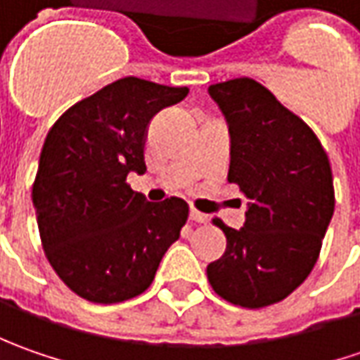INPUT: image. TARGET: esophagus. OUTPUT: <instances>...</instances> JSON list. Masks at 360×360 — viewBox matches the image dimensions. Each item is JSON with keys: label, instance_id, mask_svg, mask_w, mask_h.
Here are the masks:
<instances>
[{"label": "esophagus", "instance_id": "1", "mask_svg": "<svg viewBox=\"0 0 360 360\" xmlns=\"http://www.w3.org/2000/svg\"><path fill=\"white\" fill-rule=\"evenodd\" d=\"M190 220H192V222H206V220H208V216L198 212L196 208H190Z\"/></svg>", "mask_w": 360, "mask_h": 360}]
</instances>
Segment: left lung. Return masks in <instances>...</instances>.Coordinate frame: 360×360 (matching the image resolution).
I'll return each instance as SVG.
<instances>
[{
    "label": "left lung",
    "mask_w": 360,
    "mask_h": 360,
    "mask_svg": "<svg viewBox=\"0 0 360 360\" xmlns=\"http://www.w3.org/2000/svg\"><path fill=\"white\" fill-rule=\"evenodd\" d=\"M229 122V182L248 198L242 229L214 218L226 250L206 274L244 309L281 302L304 283L335 212L333 172L316 134L250 77L208 88Z\"/></svg>",
    "instance_id": "8db88e82"
}]
</instances>
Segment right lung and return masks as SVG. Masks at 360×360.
<instances>
[{
    "instance_id": "obj_1",
    "label": "right lung",
    "mask_w": 360,
    "mask_h": 360,
    "mask_svg": "<svg viewBox=\"0 0 360 360\" xmlns=\"http://www.w3.org/2000/svg\"><path fill=\"white\" fill-rule=\"evenodd\" d=\"M186 96L188 88L122 77L48 131L32 198L49 264L77 297L114 304L142 295L180 238L186 202H148L126 178L146 172L150 120Z\"/></svg>"
}]
</instances>
